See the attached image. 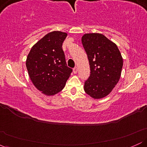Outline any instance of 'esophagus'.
Listing matches in <instances>:
<instances>
[{
  "label": "esophagus",
  "instance_id": "34e87169",
  "mask_svg": "<svg viewBox=\"0 0 147 147\" xmlns=\"http://www.w3.org/2000/svg\"><path fill=\"white\" fill-rule=\"evenodd\" d=\"M77 71H78V68H77V67H75V68H73V72L75 74H76L77 72Z\"/></svg>",
  "mask_w": 147,
  "mask_h": 147
}]
</instances>
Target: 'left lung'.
<instances>
[{
	"mask_svg": "<svg viewBox=\"0 0 147 147\" xmlns=\"http://www.w3.org/2000/svg\"><path fill=\"white\" fill-rule=\"evenodd\" d=\"M82 43L90 68V77L84 83V90L93 99L104 98L119 82L122 57L115 43L102 34H85Z\"/></svg>",
	"mask_w": 147,
	"mask_h": 147,
	"instance_id": "left-lung-1",
	"label": "left lung"
}]
</instances>
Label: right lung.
Masks as SVG:
<instances>
[{
    "label": "right lung",
    "instance_id": "1",
    "mask_svg": "<svg viewBox=\"0 0 147 147\" xmlns=\"http://www.w3.org/2000/svg\"><path fill=\"white\" fill-rule=\"evenodd\" d=\"M67 33L54 31L47 34L31 48L26 59L30 79L47 96L63 90L72 71L67 66L62 44Z\"/></svg>",
    "mask_w": 147,
    "mask_h": 147
}]
</instances>
